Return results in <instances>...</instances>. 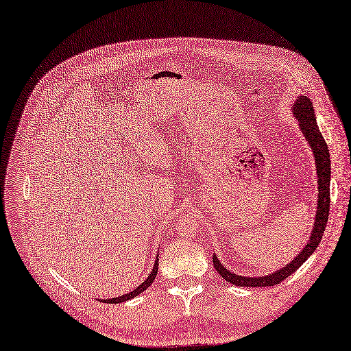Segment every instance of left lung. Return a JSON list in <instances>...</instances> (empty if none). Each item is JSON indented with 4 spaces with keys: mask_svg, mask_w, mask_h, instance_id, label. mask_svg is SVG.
I'll return each instance as SVG.
<instances>
[{
    "mask_svg": "<svg viewBox=\"0 0 351 351\" xmlns=\"http://www.w3.org/2000/svg\"><path fill=\"white\" fill-rule=\"evenodd\" d=\"M294 116L297 117L300 128L306 136L307 142L310 143L313 154L315 158L317 165V176H318V206H317V215L315 222L313 226V232L310 237V241L302 251L294 258V260L287 264L280 271L269 274L265 277H241L237 274H232L223 268V265L219 263L218 256L213 255L212 261L213 267H215L217 272L219 276L238 287H271L277 285L285 278H288L294 271H297L304 263H306L307 258L315 251L318 247L319 241L323 238L326 225L328 221V210H330V176H331V165H330V155H328V147L323 138V134L319 133L317 128V121L314 116L313 103L307 96H300L297 97V101L293 104Z\"/></svg>",
    "mask_w": 351,
    "mask_h": 351,
    "instance_id": "left-lung-1",
    "label": "left lung"
}]
</instances>
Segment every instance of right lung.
Returning a JSON list of instances; mask_svg holds the SVG:
<instances>
[{
  "label": "right lung",
  "mask_w": 351,
  "mask_h": 351,
  "mask_svg": "<svg viewBox=\"0 0 351 351\" xmlns=\"http://www.w3.org/2000/svg\"><path fill=\"white\" fill-rule=\"evenodd\" d=\"M158 265H159V263H158V256H156V261H155V265H154V269H152V272L149 274V277L134 289V291H132V293H129V294H125V295H120V297H116V298H112V300H100V301H103V302H109V304H119V302H125V301H128V300H130V298H133V297H136V295H139L141 293H143L145 289L149 287V285H152V282H154V280L156 278V274H158Z\"/></svg>",
  "instance_id": "right-lung-1"
}]
</instances>
